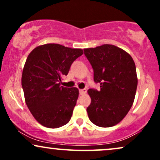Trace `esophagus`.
Wrapping results in <instances>:
<instances>
[{
  "instance_id": "obj_1",
  "label": "esophagus",
  "mask_w": 160,
  "mask_h": 160,
  "mask_svg": "<svg viewBox=\"0 0 160 160\" xmlns=\"http://www.w3.org/2000/svg\"><path fill=\"white\" fill-rule=\"evenodd\" d=\"M86 92H87V90H86V89H80V95H84V94H86Z\"/></svg>"
}]
</instances>
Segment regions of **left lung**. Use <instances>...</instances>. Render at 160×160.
Returning <instances> with one entry per match:
<instances>
[{"label":"left lung","instance_id":"8db88e82","mask_svg":"<svg viewBox=\"0 0 160 160\" xmlns=\"http://www.w3.org/2000/svg\"><path fill=\"white\" fill-rule=\"evenodd\" d=\"M92 66L94 81L101 90L89 89L91 104L86 111L92 123L111 127L123 120L132 106L138 86L136 68L127 52L111 44L84 49Z\"/></svg>","mask_w":160,"mask_h":160}]
</instances>
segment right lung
Segmentation results:
<instances>
[{
    "label": "right lung",
    "mask_w": 160,
    "mask_h": 160,
    "mask_svg": "<svg viewBox=\"0 0 160 160\" xmlns=\"http://www.w3.org/2000/svg\"><path fill=\"white\" fill-rule=\"evenodd\" d=\"M82 49L57 43L34 48L28 56L22 75L25 103L34 119L45 127L59 128L69 122L79 96L78 88L61 86Z\"/></svg>",
    "instance_id": "1"
}]
</instances>
